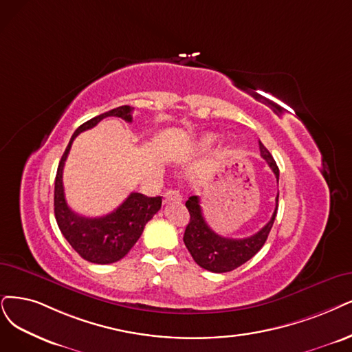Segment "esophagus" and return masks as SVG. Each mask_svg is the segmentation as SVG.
I'll return each instance as SVG.
<instances>
[{
	"mask_svg": "<svg viewBox=\"0 0 352 352\" xmlns=\"http://www.w3.org/2000/svg\"><path fill=\"white\" fill-rule=\"evenodd\" d=\"M183 196H181L178 190H168L164 196V203H171V201H181Z\"/></svg>",
	"mask_w": 352,
	"mask_h": 352,
	"instance_id": "1",
	"label": "esophagus"
}]
</instances>
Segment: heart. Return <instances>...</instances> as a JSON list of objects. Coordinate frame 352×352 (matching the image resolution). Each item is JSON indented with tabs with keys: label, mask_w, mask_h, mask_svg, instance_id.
I'll use <instances>...</instances> for the list:
<instances>
[{
	"label": "heart",
	"mask_w": 352,
	"mask_h": 352,
	"mask_svg": "<svg viewBox=\"0 0 352 352\" xmlns=\"http://www.w3.org/2000/svg\"><path fill=\"white\" fill-rule=\"evenodd\" d=\"M214 136L213 135H206V136H203L201 139H200V142H199V146L200 148H209L212 143L214 142Z\"/></svg>",
	"instance_id": "heart-1"
}]
</instances>
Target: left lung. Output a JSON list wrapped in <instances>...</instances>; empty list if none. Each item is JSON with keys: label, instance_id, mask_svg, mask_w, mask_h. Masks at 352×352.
Here are the masks:
<instances>
[{"label": "left lung", "instance_id": "left-lung-1", "mask_svg": "<svg viewBox=\"0 0 352 352\" xmlns=\"http://www.w3.org/2000/svg\"><path fill=\"white\" fill-rule=\"evenodd\" d=\"M259 151H261V156L271 168V171L274 173L278 183V166L274 158H272V155L268 152V149L261 142H259ZM277 204L278 194L276 197V210L272 213L270 222L261 230L256 232L255 235L242 239H232L217 235V233L207 225L201 212L200 197L191 196L186 201V207L190 212V222L184 232V243L188 252L191 254L194 261H196L201 268L212 272H228L241 267L246 261H250V259L264 246L270 235L272 223H274L276 220Z\"/></svg>", "mask_w": 352, "mask_h": 352}]
</instances>
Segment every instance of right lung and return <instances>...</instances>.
I'll list each match as a JSON object with an SVG mask.
<instances>
[{"label": "right lung", "instance_id": "right-lung-1", "mask_svg": "<svg viewBox=\"0 0 352 352\" xmlns=\"http://www.w3.org/2000/svg\"><path fill=\"white\" fill-rule=\"evenodd\" d=\"M133 107L122 106L102 113L78 127L67 149H65L55 178V217L62 235L85 261L94 264H113L122 259L140 238L143 228L158 213L162 197H146L140 192L130 196L117 209L101 217H84L74 213L65 200L63 166L68 158L74 139L84 130L94 127L106 117H120L127 123L132 122Z\"/></svg>", "mask_w": 352, "mask_h": 352}]
</instances>
